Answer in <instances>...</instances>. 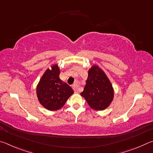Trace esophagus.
Returning <instances> with one entry per match:
<instances>
[{"instance_id": "34e87169", "label": "esophagus", "mask_w": 153, "mask_h": 153, "mask_svg": "<svg viewBox=\"0 0 153 153\" xmlns=\"http://www.w3.org/2000/svg\"><path fill=\"white\" fill-rule=\"evenodd\" d=\"M73 89L74 90V91L76 92V93L77 92H78V89H79V86H78V84H77V83H76V84H74V85H73Z\"/></svg>"}]
</instances>
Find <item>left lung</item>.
<instances>
[{"label":"left lung","mask_w":153,"mask_h":153,"mask_svg":"<svg viewBox=\"0 0 153 153\" xmlns=\"http://www.w3.org/2000/svg\"><path fill=\"white\" fill-rule=\"evenodd\" d=\"M92 109L103 111L109 107L114 98L113 85L105 71L92 65L88 71L86 86L81 94Z\"/></svg>","instance_id":"left-lung-1"}]
</instances>
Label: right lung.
<instances>
[{
	"label": "right lung",
	"mask_w": 153,
	"mask_h": 153,
	"mask_svg": "<svg viewBox=\"0 0 153 153\" xmlns=\"http://www.w3.org/2000/svg\"><path fill=\"white\" fill-rule=\"evenodd\" d=\"M60 68L57 64L51 65L45 71L36 87V95L40 105L51 111L59 110L74 90L59 77Z\"/></svg>",
	"instance_id": "1"
}]
</instances>
